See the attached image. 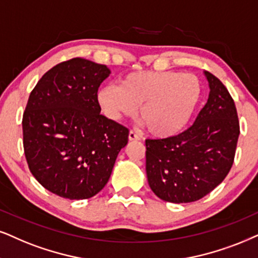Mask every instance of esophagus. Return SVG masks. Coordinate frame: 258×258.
<instances>
[{
  "label": "esophagus",
  "mask_w": 258,
  "mask_h": 258,
  "mask_svg": "<svg viewBox=\"0 0 258 258\" xmlns=\"http://www.w3.org/2000/svg\"><path fill=\"white\" fill-rule=\"evenodd\" d=\"M128 139L130 140H139L140 137L137 135V133L135 131H130L128 133Z\"/></svg>",
  "instance_id": "esophagus-1"
}]
</instances>
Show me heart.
<instances>
[{
  "mask_svg": "<svg viewBox=\"0 0 258 258\" xmlns=\"http://www.w3.org/2000/svg\"><path fill=\"white\" fill-rule=\"evenodd\" d=\"M202 86L191 74L137 71L120 86L107 84L97 91V103L107 118H130L139 107V119L150 135L170 137L187 125L200 102Z\"/></svg>",
  "mask_w": 258,
  "mask_h": 258,
  "instance_id": "b5f03b06",
  "label": "heart"
}]
</instances>
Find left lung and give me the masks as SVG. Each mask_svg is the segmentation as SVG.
I'll use <instances>...</instances> for the list:
<instances>
[{"label": "left lung", "mask_w": 258, "mask_h": 258, "mask_svg": "<svg viewBox=\"0 0 258 258\" xmlns=\"http://www.w3.org/2000/svg\"><path fill=\"white\" fill-rule=\"evenodd\" d=\"M210 96L193 125L176 136L146 139V175L159 199L174 204L200 200L219 185L234 161L239 120L219 78L205 73Z\"/></svg>", "instance_id": "8db88e82"}]
</instances>
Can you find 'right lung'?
Wrapping results in <instances>:
<instances>
[{
    "label": "right lung",
    "instance_id": "1",
    "mask_svg": "<svg viewBox=\"0 0 258 258\" xmlns=\"http://www.w3.org/2000/svg\"><path fill=\"white\" fill-rule=\"evenodd\" d=\"M110 71L84 58L61 61L29 94L24 150L35 180L70 200L89 199L108 182L128 128L101 114L100 84Z\"/></svg>",
    "mask_w": 258,
    "mask_h": 258
}]
</instances>
